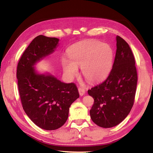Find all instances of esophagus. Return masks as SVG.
<instances>
[{"instance_id": "1", "label": "esophagus", "mask_w": 153, "mask_h": 153, "mask_svg": "<svg viewBox=\"0 0 153 153\" xmlns=\"http://www.w3.org/2000/svg\"><path fill=\"white\" fill-rule=\"evenodd\" d=\"M78 91L80 96H83L85 94V90L84 88H79Z\"/></svg>"}]
</instances>
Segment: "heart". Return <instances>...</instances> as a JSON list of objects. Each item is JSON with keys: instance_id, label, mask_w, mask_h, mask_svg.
Segmentation results:
<instances>
[{"instance_id": "b5f03b06", "label": "heart", "mask_w": 153, "mask_h": 153, "mask_svg": "<svg viewBox=\"0 0 153 153\" xmlns=\"http://www.w3.org/2000/svg\"><path fill=\"white\" fill-rule=\"evenodd\" d=\"M68 56L69 59H61L67 76L71 78L77 76V67H80L83 76L90 82L104 79L110 72L113 61V51L111 46L97 40L76 44L69 50Z\"/></svg>"}]
</instances>
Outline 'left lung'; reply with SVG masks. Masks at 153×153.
<instances>
[{
	"label": "left lung",
	"instance_id": "left-lung-1",
	"mask_svg": "<svg viewBox=\"0 0 153 153\" xmlns=\"http://www.w3.org/2000/svg\"><path fill=\"white\" fill-rule=\"evenodd\" d=\"M115 61L105 80L88 90L94 98L90 111L93 122L102 128L120 123L133 107L138 81L135 58L128 43L117 36Z\"/></svg>",
	"mask_w": 153,
	"mask_h": 153
}]
</instances>
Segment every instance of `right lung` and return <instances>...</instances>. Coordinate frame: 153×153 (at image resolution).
Here are the masks:
<instances>
[{
  "label": "right lung",
  "instance_id": "right-lung-1",
  "mask_svg": "<svg viewBox=\"0 0 153 153\" xmlns=\"http://www.w3.org/2000/svg\"><path fill=\"white\" fill-rule=\"evenodd\" d=\"M59 40L38 36L17 64L18 90L23 108L36 126L46 130H55L63 126L71 105L79 97L74 83L65 84L53 75L38 74L34 69L38 61L53 53Z\"/></svg>",
  "mask_w": 153,
  "mask_h": 153
}]
</instances>
